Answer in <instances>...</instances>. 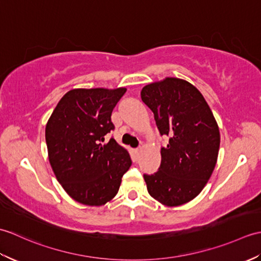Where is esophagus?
Masks as SVG:
<instances>
[{"mask_svg": "<svg viewBox=\"0 0 261 261\" xmlns=\"http://www.w3.org/2000/svg\"><path fill=\"white\" fill-rule=\"evenodd\" d=\"M135 152H136V156H137V157L139 156V153H140V148H137V149H135Z\"/></svg>", "mask_w": 261, "mask_h": 261, "instance_id": "34e87169", "label": "esophagus"}]
</instances>
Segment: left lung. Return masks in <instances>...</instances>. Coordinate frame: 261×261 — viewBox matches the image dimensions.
Returning a JSON list of instances; mask_svg holds the SVG:
<instances>
[{
  "label": "left lung",
  "instance_id": "left-lung-1",
  "mask_svg": "<svg viewBox=\"0 0 261 261\" xmlns=\"http://www.w3.org/2000/svg\"><path fill=\"white\" fill-rule=\"evenodd\" d=\"M141 99L152 111L162 147L158 171L143 175L149 194L167 206L196 197L213 173L220 131L212 111L196 87L179 79H166L142 88Z\"/></svg>",
  "mask_w": 261,
  "mask_h": 261
}]
</instances>
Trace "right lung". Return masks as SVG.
Masks as SVG:
<instances>
[{"instance_id": "1", "label": "right lung", "mask_w": 261, "mask_h": 261, "mask_svg": "<svg viewBox=\"0 0 261 261\" xmlns=\"http://www.w3.org/2000/svg\"><path fill=\"white\" fill-rule=\"evenodd\" d=\"M125 88H77L58 102L46 125L49 162L57 180L75 201L103 205L118 193L131 158L114 138L111 115Z\"/></svg>"}]
</instances>
